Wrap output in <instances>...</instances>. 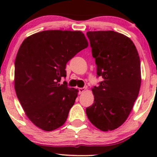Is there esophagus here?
Returning <instances> with one entry per match:
<instances>
[{"label": "esophagus", "instance_id": "1", "mask_svg": "<svg viewBox=\"0 0 157 157\" xmlns=\"http://www.w3.org/2000/svg\"><path fill=\"white\" fill-rule=\"evenodd\" d=\"M85 89L84 88H79L78 89V94H83V92L85 91Z\"/></svg>", "mask_w": 157, "mask_h": 157}]
</instances>
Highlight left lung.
<instances>
[{
    "label": "left lung",
    "instance_id": "1",
    "mask_svg": "<svg viewBox=\"0 0 157 157\" xmlns=\"http://www.w3.org/2000/svg\"><path fill=\"white\" fill-rule=\"evenodd\" d=\"M97 75L104 81L92 88L94 101L88 119L103 132L121 126L131 113L141 86L140 59L129 38L113 31H88Z\"/></svg>",
    "mask_w": 157,
    "mask_h": 157
}]
</instances>
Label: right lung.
Wrapping results in <instances>:
<instances>
[{
  "mask_svg": "<svg viewBox=\"0 0 157 157\" xmlns=\"http://www.w3.org/2000/svg\"><path fill=\"white\" fill-rule=\"evenodd\" d=\"M80 31L49 30L23 40L15 61L14 87L25 115L40 129L61 127L78 96V89L61 85L67 62L87 48Z\"/></svg>",
  "mask_w": 157,
  "mask_h": 157,
  "instance_id": "add662e5",
  "label": "right lung"
}]
</instances>
